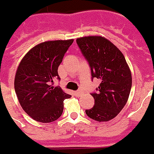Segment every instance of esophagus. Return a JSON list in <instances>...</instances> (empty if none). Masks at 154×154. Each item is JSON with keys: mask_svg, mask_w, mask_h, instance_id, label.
I'll return each instance as SVG.
<instances>
[{"mask_svg": "<svg viewBox=\"0 0 154 154\" xmlns=\"http://www.w3.org/2000/svg\"><path fill=\"white\" fill-rule=\"evenodd\" d=\"M75 94L77 95V96H79V95H81V94H82V91L80 90V89H79V90H76L75 92Z\"/></svg>", "mask_w": 154, "mask_h": 154, "instance_id": "1", "label": "esophagus"}]
</instances>
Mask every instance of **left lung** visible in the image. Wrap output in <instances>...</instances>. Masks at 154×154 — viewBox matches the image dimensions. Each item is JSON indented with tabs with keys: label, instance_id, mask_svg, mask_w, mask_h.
<instances>
[{
	"label": "left lung",
	"instance_id": "obj_1",
	"mask_svg": "<svg viewBox=\"0 0 154 154\" xmlns=\"http://www.w3.org/2000/svg\"><path fill=\"white\" fill-rule=\"evenodd\" d=\"M76 43L89 64L92 80H100V86L91 94L94 105L86 109L94 120L109 121L123 109L130 94L132 75L126 60L113 43L101 36L79 38Z\"/></svg>",
	"mask_w": 154,
	"mask_h": 154
}]
</instances>
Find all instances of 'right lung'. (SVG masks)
Masks as SVG:
<instances>
[{
    "mask_svg": "<svg viewBox=\"0 0 154 154\" xmlns=\"http://www.w3.org/2000/svg\"><path fill=\"white\" fill-rule=\"evenodd\" d=\"M74 40L40 43L20 63L15 77V90L24 111L35 120L51 123L61 116L64 100L70 98L59 86L58 67Z\"/></svg>",
    "mask_w": 154,
    "mask_h": 154,
    "instance_id": "right-lung-1",
    "label": "right lung"
}]
</instances>
